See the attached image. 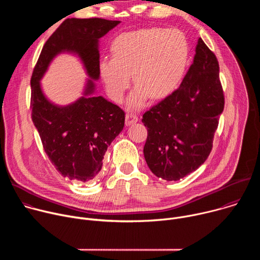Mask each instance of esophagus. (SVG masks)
<instances>
[{
    "label": "esophagus",
    "mask_w": 260,
    "mask_h": 260,
    "mask_svg": "<svg viewBox=\"0 0 260 260\" xmlns=\"http://www.w3.org/2000/svg\"><path fill=\"white\" fill-rule=\"evenodd\" d=\"M125 120H126V125H131L133 123L138 122L139 117H138V115H136L133 112V111H128V112L126 113V116H125Z\"/></svg>",
    "instance_id": "1"
}]
</instances>
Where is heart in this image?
I'll return each mask as SVG.
<instances>
[{
  "label": "heart",
  "mask_w": 260,
  "mask_h": 260,
  "mask_svg": "<svg viewBox=\"0 0 260 260\" xmlns=\"http://www.w3.org/2000/svg\"><path fill=\"white\" fill-rule=\"evenodd\" d=\"M113 56L100 61V75L109 96L119 102L133 74L137 84L127 103L141 108L150 95L154 100L171 94L186 70L189 46L177 29L147 27L118 35L112 43Z\"/></svg>",
  "instance_id": "heart-1"
}]
</instances>
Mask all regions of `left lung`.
I'll use <instances>...</instances> for the list:
<instances>
[{"instance_id":"1","label":"left lung","mask_w":260,"mask_h":260,"mask_svg":"<svg viewBox=\"0 0 260 260\" xmlns=\"http://www.w3.org/2000/svg\"><path fill=\"white\" fill-rule=\"evenodd\" d=\"M223 108L218 60L200 38L179 88L143 115L148 131L144 157L151 172L178 181L198 170L212 150Z\"/></svg>"}]
</instances>
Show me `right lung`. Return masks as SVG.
<instances>
[{
    "instance_id": "add662e5",
    "label": "right lung",
    "mask_w": 260,
    "mask_h": 260,
    "mask_svg": "<svg viewBox=\"0 0 260 260\" xmlns=\"http://www.w3.org/2000/svg\"><path fill=\"white\" fill-rule=\"evenodd\" d=\"M120 21L68 18L46 41L34 69L31 119L44 150L56 170L69 180H92L101 171L108 146L124 126V112L102 95H94L100 79L99 41ZM61 53L77 56L89 78L83 96L66 106L52 103L41 85L52 60Z\"/></svg>"
}]
</instances>
